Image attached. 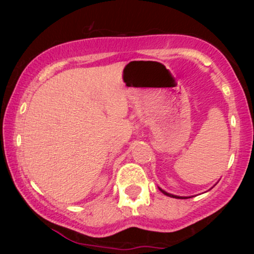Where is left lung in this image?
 <instances>
[{
	"mask_svg": "<svg viewBox=\"0 0 254 254\" xmlns=\"http://www.w3.org/2000/svg\"><path fill=\"white\" fill-rule=\"evenodd\" d=\"M159 190L162 192V193L164 194H166V196H168V197H173V198H191V197H180V196H176V194H172V193H168V192H166V191H164L162 190V189H160L159 188Z\"/></svg>",
	"mask_w": 254,
	"mask_h": 254,
	"instance_id": "left-lung-1",
	"label": "left lung"
}]
</instances>
